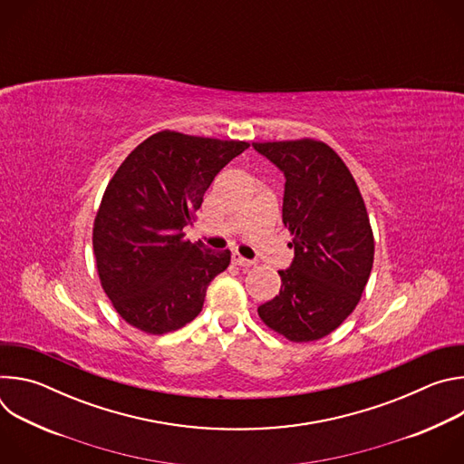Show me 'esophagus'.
I'll use <instances>...</instances> for the list:
<instances>
[{
    "label": "esophagus",
    "mask_w": 464,
    "mask_h": 464,
    "mask_svg": "<svg viewBox=\"0 0 464 464\" xmlns=\"http://www.w3.org/2000/svg\"><path fill=\"white\" fill-rule=\"evenodd\" d=\"M233 262L237 264V266H240V268H249V266H253V264H255V260H249V258H246V256H242L238 253H233Z\"/></svg>",
    "instance_id": "1"
}]
</instances>
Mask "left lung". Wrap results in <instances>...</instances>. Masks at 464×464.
I'll return each mask as SVG.
<instances>
[{
    "label": "left lung",
    "instance_id": "left-lung-1",
    "mask_svg": "<svg viewBox=\"0 0 464 464\" xmlns=\"http://www.w3.org/2000/svg\"><path fill=\"white\" fill-rule=\"evenodd\" d=\"M285 174L283 224L294 235L281 292L260 319L290 342H314L356 308L369 281L374 240L363 198L342 158L321 141L253 143Z\"/></svg>",
    "mask_w": 464,
    "mask_h": 464
}]
</instances>
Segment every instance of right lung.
I'll list each match as a JSON object with an SVG mask.
<instances>
[{
	"label": "right lung",
	"mask_w": 464,
	"mask_h": 464,
	"mask_svg": "<svg viewBox=\"0 0 464 464\" xmlns=\"http://www.w3.org/2000/svg\"><path fill=\"white\" fill-rule=\"evenodd\" d=\"M249 145L163 130L136 147L106 187L93 226L101 285L121 317L167 334L202 312L231 262L183 238L215 176Z\"/></svg>",
	"instance_id": "obj_1"
}]
</instances>
